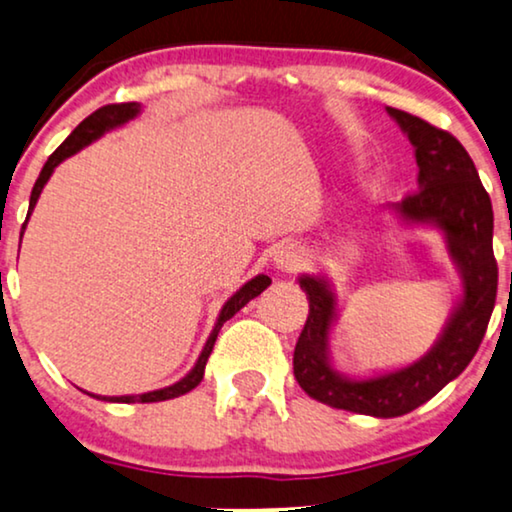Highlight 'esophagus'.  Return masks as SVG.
<instances>
[{
	"mask_svg": "<svg viewBox=\"0 0 512 512\" xmlns=\"http://www.w3.org/2000/svg\"><path fill=\"white\" fill-rule=\"evenodd\" d=\"M275 263L282 272H296L300 270V265H305V251L303 247H298V244H284V247L277 251Z\"/></svg>",
	"mask_w": 512,
	"mask_h": 512,
	"instance_id": "esophagus-1",
	"label": "esophagus"
}]
</instances>
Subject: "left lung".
Masks as SVG:
<instances>
[{"label":"left lung","mask_w":512,"mask_h":512,"mask_svg":"<svg viewBox=\"0 0 512 512\" xmlns=\"http://www.w3.org/2000/svg\"><path fill=\"white\" fill-rule=\"evenodd\" d=\"M408 132L419 165V188L398 205L405 219L433 221L445 230L447 247L464 275V300L445 333L424 359L373 380H345L326 359L335 300L317 277H300L310 314L293 352V375L307 396L331 408L373 417H401L429 401L464 370L478 352L496 303L499 268L492 235L494 212L471 156L447 130L408 111L387 109Z\"/></svg>","instance_id":"left-lung-1"}]
</instances>
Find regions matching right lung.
<instances>
[{"label": "right lung", "instance_id": "right-lung-1", "mask_svg": "<svg viewBox=\"0 0 512 512\" xmlns=\"http://www.w3.org/2000/svg\"><path fill=\"white\" fill-rule=\"evenodd\" d=\"M137 111H139V104H137V102H121V104H107V107H100L97 111H93V114H90L88 118H83V121L79 123V128H76V130L72 132V135H69V137L65 139V142H62V144L58 146V149H55V151L51 153V158L46 160L44 170H41L37 184H34V188H32V195H30V212H27V216L32 214V209H34V205H37V200H39L41 188H44L48 177H51L53 170L62 163V160L69 158V156H74L76 151L83 149V146L90 144V142H93V139L100 137L104 130L116 128V125H121V123H125V121H130V118H135ZM25 223H27V219H25ZM23 228H25V226H23ZM20 237H23V235H20ZM270 282H272V279H270L268 275H258V277L251 279V282L244 284L242 289L237 291L235 296L230 298L226 305H223V310H221V314H219V321H216L214 331H212V335H209V340H207L205 349H202L198 363H195V368L184 377V380L177 382V384H172V387H165V389H158V391H149V394H139V396H111V398L104 396L102 401H111V403H114V401H116V403H156V401H167V398H177V396H181V394H186V391H191V389L198 387L200 380H202V375H205V363H207V359H209V354H212L214 342H216V335H219L221 326L226 324V321H228L230 317H233L235 312H240L242 307L247 305L251 298H256L258 293L268 289Z\"/></svg>", "mask_w": 512, "mask_h": 512}]
</instances>
